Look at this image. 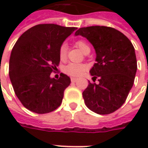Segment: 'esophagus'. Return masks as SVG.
<instances>
[{"instance_id":"1","label":"esophagus","mask_w":148,"mask_h":148,"mask_svg":"<svg viewBox=\"0 0 148 148\" xmlns=\"http://www.w3.org/2000/svg\"><path fill=\"white\" fill-rule=\"evenodd\" d=\"M71 82H76L77 81V78H75V77H71Z\"/></svg>"}]
</instances>
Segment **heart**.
Returning a JSON list of instances; mask_svg holds the SVG:
<instances>
[{"mask_svg":"<svg viewBox=\"0 0 148 148\" xmlns=\"http://www.w3.org/2000/svg\"><path fill=\"white\" fill-rule=\"evenodd\" d=\"M75 45L78 49H80L82 53H86L88 51H90V47L88 43H86L85 40L82 39H78L75 42ZM66 52L67 49L66 44H62L58 49V57L61 61H64L66 58ZM87 67L84 64H78V63H69L66 65L62 71L63 72L71 77H80L82 76L85 71H86Z\"/></svg>","mask_w":148,"mask_h":148,"instance_id":"b5f03b06","label":"heart"}]
</instances>
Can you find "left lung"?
I'll return each mask as SVG.
<instances>
[{"instance_id":"obj_1","label":"left lung","mask_w":148,"mask_h":148,"mask_svg":"<svg viewBox=\"0 0 148 148\" xmlns=\"http://www.w3.org/2000/svg\"><path fill=\"white\" fill-rule=\"evenodd\" d=\"M76 35L86 38L94 46L96 62L90 71L93 83L82 93L85 104L99 114H109L125 102L133 87L137 71V58L131 41L111 27L80 28ZM99 78V83H94Z\"/></svg>"}]
</instances>
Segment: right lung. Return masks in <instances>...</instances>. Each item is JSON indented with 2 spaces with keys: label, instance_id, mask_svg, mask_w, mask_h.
<instances>
[{
  "label": "right lung",
  "instance_id": "obj_1",
  "mask_svg": "<svg viewBox=\"0 0 148 148\" xmlns=\"http://www.w3.org/2000/svg\"><path fill=\"white\" fill-rule=\"evenodd\" d=\"M77 28L41 24L26 30L11 51L9 76L21 104L36 114H47L59 107L71 79L61 73L50 75L60 62L58 49Z\"/></svg>",
  "mask_w": 148,
  "mask_h": 148
}]
</instances>
